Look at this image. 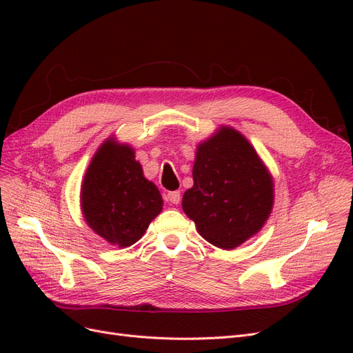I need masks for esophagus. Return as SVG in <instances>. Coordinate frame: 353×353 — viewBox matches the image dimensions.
I'll use <instances>...</instances> for the list:
<instances>
[{"label": "esophagus", "mask_w": 353, "mask_h": 353, "mask_svg": "<svg viewBox=\"0 0 353 353\" xmlns=\"http://www.w3.org/2000/svg\"><path fill=\"white\" fill-rule=\"evenodd\" d=\"M166 199H168V201L172 203V205H178V203L181 201V193L179 191H169Z\"/></svg>", "instance_id": "esophagus-1"}]
</instances>
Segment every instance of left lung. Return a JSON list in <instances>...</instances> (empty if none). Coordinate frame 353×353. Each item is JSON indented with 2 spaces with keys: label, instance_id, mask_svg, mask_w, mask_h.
Listing matches in <instances>:
<instances>
[{
  "label": "left lung",
  "instance_id": "left-lung-1",
  "mask_svg": "<svg viewBox=\"0 0 353 353\" xmlns=\"http://www.w3.org/2000/svg\"><path fill=\"white\" fill-rule=\"evenodd\" d=\"M193 179L183 209L200 236L216 248H237L268 219L272 179L250 143L231 128L199 145Z\"/></svg>",
  "mask_w": 353,
  "mask_h": 353
}]
</instances>
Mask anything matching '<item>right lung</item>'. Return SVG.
<instances>
[{
  "instance_id": "obj_1",
  "label": "right lung",
  "mask_w": 353,
  "mask_h": 353,
  "mask_svg": "<svg viewBox=\"0 0 353 353\" xmlns=\"http://www.w3.org/2000/svg\"><path fill=\"white\" fill-rule=\"evenodd\" d=\"M88 225L117 248L140 240L163 206L157 187L143 175L130 145L108 140L95 153L81 190Z\"/></svg>"
}]
</instances>
